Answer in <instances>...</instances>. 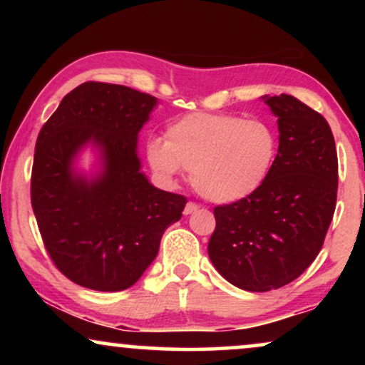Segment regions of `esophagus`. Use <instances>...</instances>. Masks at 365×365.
I'll return each instance as SVG.
<instances>
[{"instance_id":"esophagus-1","label":"esophagus","mask_w":365,"mask_h":365,"mask_svg":"<svg viewBox=\"0 0 365 365\" xmlns=\"http://www.w3.org/2000/svg\"><path fill=\"white\" fill-rule=\"evenodd\" d=\"M197 209H199V204H195V202H187V204H185V209H183V215H192V212H195Z\"/></svg>"}]
</instances>
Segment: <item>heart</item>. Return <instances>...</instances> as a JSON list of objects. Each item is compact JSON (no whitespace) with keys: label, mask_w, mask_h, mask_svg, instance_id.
<instances>
[{"label":"heart","mask_w":365,"mask_h":365,"mask_svg":"<svg viewBox=\"0 0 365 365\" xmlns=\"http://www.w3.org/2000/svg\"><path fill=\"white\" fill-rule=\"evenodd\" d=\"M278 133L261 118L194 111L171 121L165 140L150 139L148 161L161 178L190 170L199 195L230 204L252 195L269 178L278 156Z\"/></svg>","instance_id":"obj_1"}]
</instances>
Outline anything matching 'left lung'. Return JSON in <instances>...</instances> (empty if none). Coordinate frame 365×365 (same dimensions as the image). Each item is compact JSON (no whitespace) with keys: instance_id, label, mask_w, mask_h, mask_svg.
Instances as JSON below:
<instances>
[{"instance_id":"1","label":"left lung","mask_w":365,"mask_h":365,"mask_svg":"<svg viewBox=\"0 0 365 365\" xmlns=\"http://www.w3.org/2000/svg\"><path fill=\"white\" fill-rule=\"evenodd\" d=\"M262 101L278 116L273 171L252 195L215 207L207 245L220 274L247 292L282 288L311 266L338 190L336 145L324 116L288 94Z\"/></svg>"}]
</instances>
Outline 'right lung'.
<instances>
[{"mask_svg":"<svg viewBox=\"0 0 365 365\" xmlns=\"http://www.w3.org/2000/svg\"><path fill=\"white\" fill-rule=\"evenodd\" d=\"M154 106L150 94L86 82L63 98L37 137L32 209L54 266L81 287H132L158 255L165 230L182 217L185 197L140 173L137 135ZM87 141L103 154L102 175L92 180L71 168Z\"/></svg>","mask_w":365,"mask_h":365,"instance_id":"1","label":"right lung"}]
</instances>
